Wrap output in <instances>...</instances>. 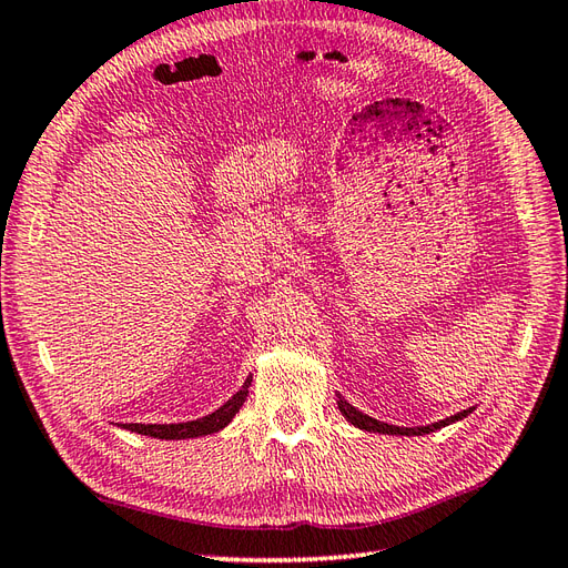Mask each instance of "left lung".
<instances>
[{
    "label": "left lung",
    "mask_w": 568,
    "mask_h": 568,
    "mask_svg": "<svg viewBox=\"0 0 568 568\" xmlns=\"http://www.w3.org/2000/svg\"><path fill=\"white\" fill-rule=\"evenodd\" d=\"M338 408H341V413L347 417V423L351 425H355V427H359V429H367V432H379V434H398V436H405V434H429V432H434V429H442V427H446V425H450V423H456V419H463L465 415H470L473 413V408L470 410H463V413H458V415H450V417H446V419H442V423H434V425H427V427H396V425H386V423H379V419H374V417H369V415H365V413H359L357 408H353L351 403L347 400H343L341 396H338Z\"/></svg>",
    "instance_id": "left-lung-1"
}]
</instances>
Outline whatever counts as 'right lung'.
<instances>
[{"mask_svg":"<svg viewBox=\"0 0 568 568\" xmlns=\"http://www.w3.org/2000/svg\"><path fill=\"white\" fill-rule=\"evenodd\" d=\"M250 384L252 379H246L244 386L232 396L223 408H217L215 413L194 419V423H180V425H124V429L145 434V436H155V439H194V436L203 434H213L217 429H223L232 417L237 415L242 408V403L246 400V394H250Z\"/></svg>","mask_w":568,"mask_h":568,"instance_id":"obj_1","label":"right lung"}]
</instances>
